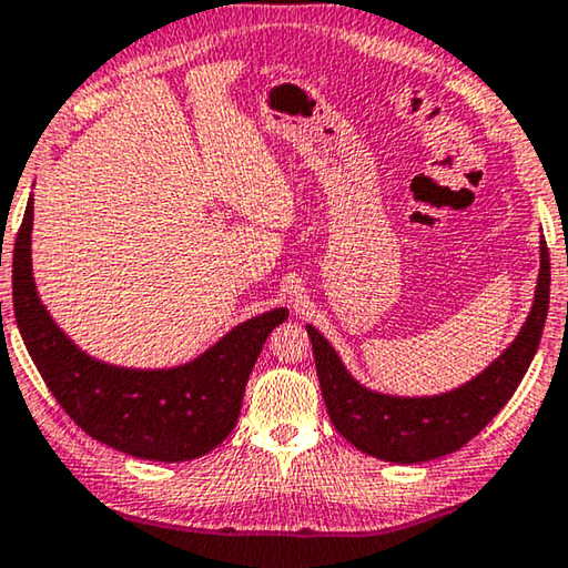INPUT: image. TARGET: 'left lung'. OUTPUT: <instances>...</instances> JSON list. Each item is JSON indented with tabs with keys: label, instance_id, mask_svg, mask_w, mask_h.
Wrapping results in <instances>:
<instances>
[{
	"label": "left lung",
	"instance_id": "1",
	"mask_svg": "<svg viewBox=\"0 0 568 568\" xmlns=\"http://www.w3.org/2000/svg\"><path fill=\"white\" fill-rule=\"evenodd\" d=\"M538 251L536 294L520 333L485 371L444 394L394 396L363 386L345 368L329 339L307 325L320 388L335 429L363 455L398 465L452 455L483 432L516 394L544 333L551 292V264L544 239Z\"/></svg>",
	"mask_w": 568,
	"mask_h": 568
}]
</instances>
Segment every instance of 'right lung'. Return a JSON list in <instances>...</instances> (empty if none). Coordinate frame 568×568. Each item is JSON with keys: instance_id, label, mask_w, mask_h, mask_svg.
Returning a JSON list of instances; mask_svg holds the SVG:
<instances>
[{"instance_id": "obj_1", "label": "right lung", "mask_w": 568, "mask_h": 568, "mask_svg": "<svg viewBox=\"0 0 568 568\" xmlns=\"http://www.w3.org/2000/svg\"><path fill=\"white\" fill-rule=\"evenodd\" d=\"M12 300L24 347L63 412L95 442L154 462L203 457L233 432L261 347L290 317L286 307L256 314L174 368H124L91 357L60 329L38 294L32 195L14 239Z\"/></svg>"}]
</instances>
